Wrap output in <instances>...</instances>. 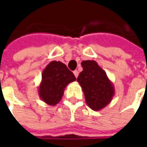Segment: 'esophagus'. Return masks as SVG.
Returning a JSON list of instances; mask_svg holds the SVG:
<instances>
[{
    "label": "esophagus",
    "mask_w": 147,
    "mask_h": 147,
    "mask_svg": "<svg viewBox=\"0 0 147 147\" xmlns=\"http://www.w3.org/2000/svg\"><path fill=\"white\" fill-rule=\"evenodd\" d=\"M74 76L76 77V78H78V70L74 71Z\"/></svg>",
    "instance_id": "obj_1"
}]
</instances>
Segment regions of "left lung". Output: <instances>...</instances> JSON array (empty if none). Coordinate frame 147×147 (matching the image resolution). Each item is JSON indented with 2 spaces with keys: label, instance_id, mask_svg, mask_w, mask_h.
<instances>
[{
  "label": "left lung",
  "instance_id": "obj_1",
  "mask_svg": "<svg viewBox=\"0 0 147 147\" xmlns=\"http://www.w3.org/2000/svg\"><path fill=\"white\" fill-rule=\"evenodd\" d=\"M83 70L77 81L81 85L86 102L93 110H99L110 103L114 96V88L106 74L94 60H83Z\"/></svg>",
  "mask_w": 147,
  "mask_h": 147
}]
</instances>
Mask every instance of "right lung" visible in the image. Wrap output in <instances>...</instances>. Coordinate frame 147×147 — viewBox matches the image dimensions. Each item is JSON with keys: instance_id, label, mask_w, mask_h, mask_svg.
Instances as JSON below:
<instances>
[{"instance_id": "1", "label": "right lung", "mask_w": 147, "mask_h": 147, "mask_svg": "<svg viewBox=\"0 0 147 147\" xmlns=\"http://www.w3.org/2000/svg\"><path fill=\"white\" fill-rule=\"evenodd\" d=\"M75 80L74 74L65 64L52 61L43 71L39 95L47 104L55 105L62 98L65 87Z\"/></svg>"}]
</instances>
